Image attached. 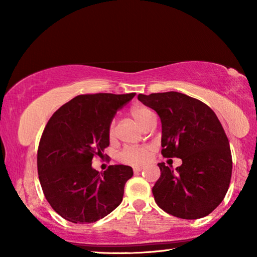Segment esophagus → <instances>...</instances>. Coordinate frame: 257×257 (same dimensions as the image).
Returning a JSON list of instances; mask_svg holds the SVG:
<instances>
[{
    "label": "esophagus",
    "mask_w": 257,
    "mask_h": 257,
    "mask_svg": "<svg viewBox=\"0 0 257 257\" xmlns=\"http://www.w3.org/2000/svg\"><path fill=\"white\" fill-rule=\"evenodd\" d=\"M144 170V168H142V167H135L134 168V172L136 173V172H141V171H143Z\"/></svg>",
    "instance_id": "obj_1"
}]
</instances>
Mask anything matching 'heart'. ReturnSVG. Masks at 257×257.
<instances>
[{
	"label": "heart",
	"instance_id": "b5f03b06",
	"mask_svg": "<svg viewBox=\"0 0 257 257\" xmlns=\"http://www.w3.org/2000/svg\"><path fill=\"white\" fill-rule=\"evenodd\" d=\"M129 114L136 122L141 125L142 128L146 129L149 125L155 121V116L150 108L145 106H133L129 110ZM107 136L112 139L115 136V127L114 123L111 122L107 128ZM151 156V149L146 146L141 147H124L121 150L118 154V160L121 163L129 164V165H142Z\"/></svg>",
	"mask_w": 257,
	"mask_h": 257
}]
</instances>
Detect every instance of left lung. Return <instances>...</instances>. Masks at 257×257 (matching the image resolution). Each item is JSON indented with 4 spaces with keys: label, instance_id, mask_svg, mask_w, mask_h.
I'll return each mask as SVG.
<instances>
[{
    "label": "left lung",
    "instance_id": "left-lung-1",
    "mask_svg": "<svg viewBox=\"0 0 257 257\" xmlns=\"http://www.w3.org/2000/svg\"><path fill=\"white\" fill-rule=\"evenodd\" d=\"M162 122L164 158H179L173 171L159 163L161 176L153 187L154 199L169 214L195 220L210 214L223 201L232 172L229 141L210 106L178 92L138 95Z\"/></svg>",
    "mask_w": 257,
    "mask_h": 257
}]
</instances>
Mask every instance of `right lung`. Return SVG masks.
<instances>
[{"mask_svg":"<svg viewBox=\"0 0 257 257\" xmlns=\"http://www.w3.org/2000/svg\"><path fill=\"white\" fill-rule=\"evenodd\" d=\"M135 95H78L46 123L37 151L38 178L47 202L63 219L96 222L122 202L133 169L115 164L99 173L92 168V160L103 158L113 116Z\"/></svg>","mask_w":257,"mask_h":257,"instance_id":"right-lung-1","label":"right lung"}]
</instances>
